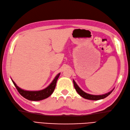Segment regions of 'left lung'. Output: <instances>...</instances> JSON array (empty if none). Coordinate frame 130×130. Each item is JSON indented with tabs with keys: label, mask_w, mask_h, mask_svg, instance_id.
<instances>
[{
	"label": "left lung",
	"mask_w": 130,
	"mask_h": 130,
	"mask_svg": "<svg viewBox=\"0 0 130 130\" xmlns=\"http://www.w3.org/2000/svg\"><path fill=\"white\" fill-rule=\"evenodd\" d=\"M73 83H74V87H75V90H76L77 92L79 93L81 97H83V98L87 99V100H99L103 99L105 98H106L107 96L109 95L114 90V89H113V90H111V91L108 92L106 93H105V94H103V95H91V94H89V93H86L84 91H83V90H81L79 87V86L77 85L76 83H75V81L74 80H73Z\"/></svg>",
	"instance_id": "left-lung-1"
}]
</instances>
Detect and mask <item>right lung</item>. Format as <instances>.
<instances>
[{
    "label": "right lung",
    "instance_id": "obj_1",
    "mask_svg": "<svg viewBox=\"0 0 130 130\" xmlns=\"http://www.w3.org/2000/svg\"><path fill=\"white\" fill-rule=\"evenodd\" d=\"M60 75V73L57 75L55 79L53 80L52 83L49 86L40 91H26V90H23L18 87L13 80H11L13 81L14 86L16 87L18 92L23 97L31 101H40L47 98L52 94L55 90L57 80H58Z\"/></svg>",
    "mask_w": 130,
    "mask_h": 130
}]
</instances>
